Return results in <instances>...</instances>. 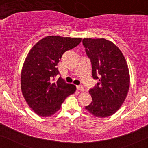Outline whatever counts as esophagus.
I'll return each mask as SVG.
<instances>
[{"label": "esophagus", "mask_w": 148, "mask_h": 148, "mask_svg": "<svg viewBox=\"0 0 148 148\" xmlns=\"http://www.w3.org/2000/svg\"><path fill=\"white\" fill-rule=\"evenodd\" d=\"M76 88H77V90L79 91H81V92H83V91H84V88H83V86H81V85L77 86Z\"/></svg>", "instance_id": "esophagus-1"}]
</instances>
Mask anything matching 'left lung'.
<instances>
[{"mask_svg":"<svg viewBox=\"0 0 148 148\" xmlns=\"http://www.w3.org/2000/svg\"><path fill=\"white\" fill-rule=\"evenodd\" d=\"M82 43L90 60L92 78L99 81L89 90L92 102L85 109L98 117L109 116L121 107L130 88L125 58L118 47L105 39L84 38Z\"/></svg>","mask_w":148,"mask_h":148,"instance_id":"left-lung-1","label":"left lung"}]
</instances>
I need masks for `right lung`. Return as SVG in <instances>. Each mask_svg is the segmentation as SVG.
<instances>
[{
  "mask_svg": "<svg viewBox=\"0 0 148 148\" xmlns=\"http://www.w3.org/2000/svg\"><path fill=\"white\" fill-rule=\"evenodd\" d=\"M81 38L47 36L39 41L29 52L23 66L21 86L28 105L37 115L50 116L59 111L76 86L67 84L60 74L58 62L65 51L76 47Z\"/></svg>",
  "mask_w": 148,
  "mask_h": 148,
  "instance_id": "right-lung-1",
  "label": "right lung"
}]
</instances>
